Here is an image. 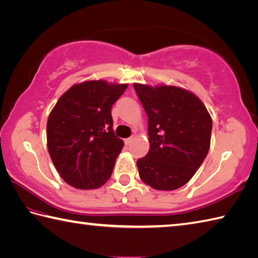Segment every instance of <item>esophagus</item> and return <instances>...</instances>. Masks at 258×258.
<instances>
[{
	"mask_svg": "<svg viewBox=\"0 0 258 258\" xmlns=\"http://www.w3.org/2000/svg\"><path fill=\"white\" fill-rule=\"evenodd\" d=\"M131 142H133V137L124 139V144H125V146H129V145L131 144Z\"/></svg>",
	"mask_w": 258,
	"mask_h": 258,
	"instance_id": "1",
	"label": "esophagus"
}]
</instances>
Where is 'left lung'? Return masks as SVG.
I'll return each mask as SVG.
<instances>
[{
  "instance_id": "1",
  "label": "left lung",
  "mask_w": 258,
  "mask_h": 258,
  "mask_svg": "<svg viewBox=\"0 0 258 258\" xmlns=\"http://www.w3.org/2000/svg\"><path fill=\"white\" fill-rule=\"evenodd\" d=\"M134 87L148 116L149 152L137 160L144 183L159 191L186 184L207 157L212 120L192 92L172 85Z\"/></svg>"
}]
</instances>
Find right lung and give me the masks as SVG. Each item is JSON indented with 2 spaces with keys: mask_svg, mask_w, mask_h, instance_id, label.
Returning <instances> with one entry per match:
<instances>
[{
  "mask_svg": "<svg viewBox=\"0 0 258 258\" xmlns=\"http://www.w3.org/2000/svg\"><path fill=\"white\" fill-rule=\"evenodd\" d=\"M128 84L87 81L73 85L47 121V147L60 177L81 189L110 178L123 142L114 135L111 109Z\"/></svg>",
  "mask_w": 258,
  "mask_h": 258,
  "instance_id": "add662e5",
  "label": "right lung"
}]
</instances>
